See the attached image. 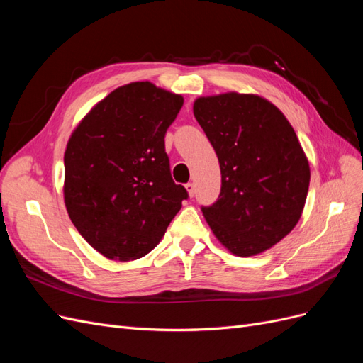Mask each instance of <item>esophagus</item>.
Segmentation results:
<instances>
[{"label":"esophagus","mask_w":363,"mask_h":363,"mask_svg":"<svg viewBox=\"0 0 363 363\" xmlns=\"http://www.w3.org/2000/svg\"><path fill=\"white\" fill-rule=\"evenodd\" d=\"M184 188H186V191H188L189 196H194V194H195V186H194V183H188V184H184Z\"/></svg>","instance_id":"obj_1"}]
</instances>
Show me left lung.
<instances>
[{"instance_id": "1", "label": "left lung", "mask_w": 363, "mask_h": 363, "mask_svg": "<svg viewBox=\"0 0 363 363\" xmlns=\"http://www.w3.org/2000/svg\"><path fill=\"white\" fill-rule=\"evenodd\" d=\"M194 115L221 167V194L203 215L232 255H260L300 221L311 167L289 121L267 98L199 96Z\"/></svg>"}]
</instances>
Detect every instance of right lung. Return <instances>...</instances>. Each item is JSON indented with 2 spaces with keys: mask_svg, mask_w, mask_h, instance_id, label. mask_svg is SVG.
Here are the masks:
<instances>
[{
  "mask_svg": "<svg viewBox=\"0 0 363 363\" xmlns=\"http://www.w3.org/2000/svg\"><path fill=\"white\" fill-rule=\"evenodd\" d=\"M182 106V95L133 82L98 101L69 136L65 206L87 244L107 259L148 255L188 199L172 182L164 152V133Z\"/></svg>",
  "mask_w": 363,
  "mask_h": 363,
  "instance_id": "right-lung-1",
  "label": "right lung"
}]
</instances>
